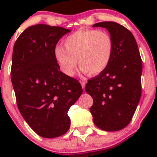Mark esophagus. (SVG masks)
<instances>
[{"instance_id": "1", "label": "esophagus", "mask_w": 157, "mask_h": 157, "mask_svg": "<svg viewBox=\"0 0 157 157\" xmlns=\"http://www.w3.org/2000/svg\"><path fill=\"white\" fill-rule=\"evenodd\" d=\"M80 83H81V85H82V89H83V90H84V89H85V86H86V82L80 81Z\"/></svg>"}]
</instances>
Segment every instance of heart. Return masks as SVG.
Returning <instances> with one entry per match:
<instances>
[{
  "label": "heart",
  "instance_id": "obj_1",
  "mask_svg": "<svg viewBox=\"0 0 157 157\" xmlns=\"http://www.w3.org/2000/svg\"><path fill=\"white\" fill-rule=\"evenodd\" d=\"M63 46H56L54 56L65 75L73 76L78 60L83 73L96 75L109 66L113 54V41L104 30L88 29L69 35Z\"/></svg>",
  "mask_w": 157,
  "mask_h": 157
}]
</instances>
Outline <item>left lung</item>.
Masks as SVG:
<instances>
[{
    "label": "left lung",
    "instance_id": "left-lung-1",
    "mask_svg": "<svg viewBox=\"0 0 157 157\" xmlns=\"http://www.w3.org/2000/svg\"><path fill=\"white\" fill-rule=\"evenodd\" d=\"M108 30L113 41V54L109 66L90 79L86 91L94 104L90 108L94 123L105 131H117L132 120L141 94L142 61L132 33L115 22L93 26Z\"/></svg>",
    "mask_w": 157,
    "mask_h": 157
}]
</instances>
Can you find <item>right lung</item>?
Returning a JSON list of instances; mask_svg holds the SVG:
<instances>
[{"label": "right lung", "instance_id": "1", "mask_svg": "<svg viewBox=\"0 0 157 157\" xmlns=\"http://www.w3.org/2000/svg\"><path fill=\"white\" fill-rule=\"evenodd\" d=\"M70 31L37 24L26 29L14 45L11 79L18 109L43 138H56L69 130L67 112L82 93L77 79L59 71L54 56L59 40Z\"/></svg>", "mask_w": 157, "mask_h": 157}]
</instances>
